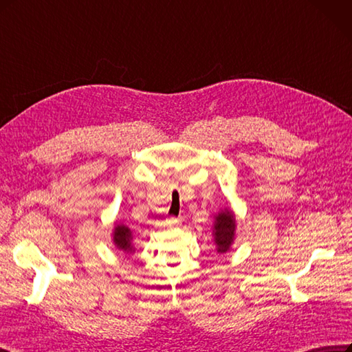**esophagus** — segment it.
I'll use <instances>...</instances> for the list:
<instances>
[{
	"mask_svg": "<svg viewBox=\"0 0 352 352\" xmlns=\"http://www.w3.org/2000/svg\"><path fill=\"white\" fill-rule=\"evenodd\" d=\"M167 223L170 224V226H179V224L182 223V218H180V217H170V218H168V220H167Z\"/></svg>",
	"mask_w": 352,
	"mask_h": 352,
	"instance_id": "1",
	"label": "esophagus"
}]
</instances>
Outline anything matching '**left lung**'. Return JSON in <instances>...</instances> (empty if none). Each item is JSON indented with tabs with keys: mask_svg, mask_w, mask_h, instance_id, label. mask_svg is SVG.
Returning a JSON list of instances; mask_svg holds the SVG:
<instances>
[{
	"mask_svg": "<svg viewBox=\"0 0 352 352\" xmlns=\"http://www.w3.org/2000/svg\"><path fill=\"white\" fill-rule=\"evenodd\" d=\"M236 215L232 208L226 207L218 214L214 215L212 223V237L214 245L218 254H226L232 250V246L236 239Z\"/></svg>",
	"mask_w": 352,
	"mask_h": 352,
	"instance_id": "1",
	"label": "left lung"
}]
</instances>
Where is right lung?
Returning <instances> with one entry per match:
<instances>
[{
  "mask_svg": "<svg viewBox=\"0 0 352 352\" xmlns=\"http://www.w3.org/2000/svg\"><path fill=\"white\" fill-rule=\"evenodd\" d=\"M112 241L118 250L126 254L135 253L134 248V236H132L131 228L122 223H115V228L112 233Z\"/></svg>",
  "mask_w": 352,
  "mask_h": 352,
  "instance_id": "obj_1",
  "label": "right lung"
}]
</instances>
